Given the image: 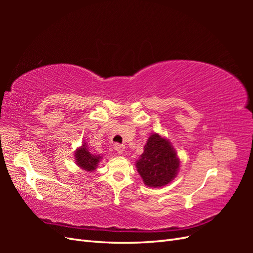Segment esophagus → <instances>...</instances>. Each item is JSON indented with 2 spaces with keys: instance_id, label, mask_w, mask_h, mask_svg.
<instances>
[{
  "instance_id": "obj_1",
  "label": "esophagus",
  "mask_w": 253,
  "mask_h": 253,
  "mask_svg": "<svg viewBox=\"0 0 253 253\" xmlns=\"http://www.w3.org/2000/svg\"><path fill=\"white\" fill-rule=\"evenodd\" d=\"M114 148H115V150L117 151L118 154H122V153H124V151H125V145L124 144L116 143L114 145Z\"/></svg>"
}]
</instances>
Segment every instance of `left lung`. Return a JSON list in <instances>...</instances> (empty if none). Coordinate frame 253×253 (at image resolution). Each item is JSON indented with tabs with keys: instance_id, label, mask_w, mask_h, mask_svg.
<instances>
[{
	"instance_id": "left-lung-1",
	"label": "left lung",
	"mask_w": 253,
	"mask_h": 253,
	"mask_svg": "<svg viewBox=\"0 0 253 253\" xmlns=\"http://www.w3.org/2000/svg\"><path fill=\"white\" fill-rule=\"evenodd\" d=\"M143 150L136 167L145 185L158 188L171 182L178 173L180 163L169 140L153 134Z\"/></svg>"
}]
</instances>
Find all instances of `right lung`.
I'll return each instance as SVG.
<instances>
[{
	"label": "right lung",
	"mask_w": 253,
	"mask_h": 253,
	"mask_svg": "<svg viewBox=\"0 0 253 253\" xmlns=\"http://www.w3.org/2000/svg\"><path fill=\"white\" fill-rule=\"evenodd\" d=\"M75 158L76 164L78 165L79 168H81V169L86 172H93L94 170H96V168L101 159V156L91 154L87 150L86 144L83 143V145H81V147L76 151Z\"/></svg>",
	"instance_id": "1"
}]
</instances>
